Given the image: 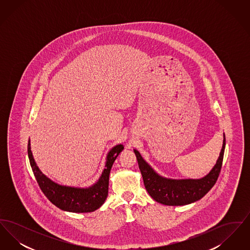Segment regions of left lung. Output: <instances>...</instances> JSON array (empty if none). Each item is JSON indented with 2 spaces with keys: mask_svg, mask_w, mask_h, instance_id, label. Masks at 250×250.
<instances>
[{
  "mask_svg": "<svg viewBox=\"0 0 250 250\" xmlns=\"http://www.w3.org/2000/svg\"><path fill=\"white\" fill-rule=\"evenodd\" d=\"M226 140L224 138L222 150L213 169L205 177L199 180H169L157 175L149 166L137 150H134L137 156L139 167L143 175L146 190L155 202L165 205H186L197 202L204 197L216 183L219 176Z\"/></svg>",
  "mask_w": 250,
  "mask_h": 250,
  "instance_id": "8db88e82",
  "label": "left lung"
}]
</instances>
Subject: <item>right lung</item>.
<instances>
[{
  "mask_svg": "<svg viewBox=\"0 0 250 250\" xmlns=\"http://www.w3.org/2000/svg\"><path fill=\"white\" fill-rule=\"evenodd\" d=\"M124 146H115L107 155L106 168L99 181L89 188H74L62 187L47 178L36 166L31 152L30 141L28 143V156L37 184L49 202L64 211L74 213H89L98 209L106 201L108 192V178L111 167L123 151Z\"/></svg>",
  "mask_w": 250,
  "mask_h": 250,
  "instance_id": "1",
  "label": "right lung"
}]
</instances>
